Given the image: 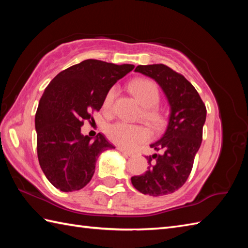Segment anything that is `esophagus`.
I'll return each instance as SVG.
<instances>
[{
    "label": "esophagus",
    "instance_id": "34e87169",
    "mask_svg": "<svg viewBox=\"0 0 248 248\" xmlns=\"http://www.w3.org/2000/svg\"><path fill=\"white\" fill-rule=\"evenodd\" d=\"M120 152H121V154H123L124 155H125V156H131V155H132L133 154H132V152H131V151H128V150H125V149H124V148H120V147H119V148H117Z\"/></svg>",
    "mask_w": 248,
    "mask_h": 248
}]
</instances>
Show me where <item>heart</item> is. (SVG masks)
<instances>
[{"label": "heart", "mask_w": 248, "mask_h": 248, "mask_svg": "<svg viewBox=\"0 0 248 248\" xmlns=\"http://www.w3.org/2000/svg\"><path fill=\"white\" fill-rule=\"evenodd\" d=\"M130 91L139 100L143 110V119L152 128L157 129L164 123V114L156 108L160 101V91L156 84L148 78H138L130 84ZM117 88L115 86L109 88L103 100V108L110 110L115 101ZM108 138L124 148L132 149L150 139V133L144 125L130 124L118 121L109 124L107 128Z\"/></svg>", "instance_id": "heart-1"}]
</instances>
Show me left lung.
<instances>
[{"label":"left lung","instance_id":"1","mask_svg":"<svg viewBox=\"0 0 248 248\" xmlns=\"http://www.w3.org/2000/svg\"><path fill=\"white\" fill-rule=\"evenodd\" d=\"M136 72L159 84L170 104L167 127L150 147L160 151L146 156L148 170L131 178L133 186L145 195L163 196L180 188L191 173L202 145L207 109L196 89L180 73L163 64L140 65Z\"/></svg>","mask_w":248,"mask_h":248}]
</instances>
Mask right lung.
Instances as JSON below:
<instances>
[{
  "label": "right lung",
  "mask_w": 248,
  "mask_h": 248,
  "mask_svg": "<svg viewBox=\"0 0 248 248\" xmlns=\"http://www.w3.org/2000/svg\"><path fill=\"white\" fill-rule=\"evenodd\" d=\"M133 68L86 60L60 72L46 87L35 116L37 155L45 176L62 192L85 186L98 156L115 148L100 133L93 140L84 136L81 127L92 110L102 108L108 89Z\"/></svg>",
  "instance_id": "right-lung-1"
}]
</instances>
